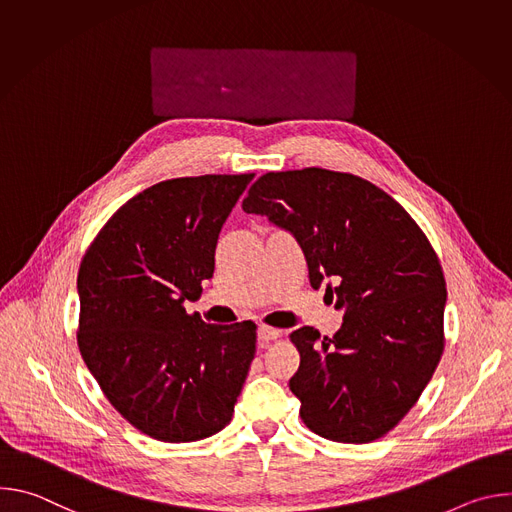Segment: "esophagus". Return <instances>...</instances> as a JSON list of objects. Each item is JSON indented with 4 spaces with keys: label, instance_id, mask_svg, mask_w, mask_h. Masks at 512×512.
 I'll list each match as a JSON object with an SVG mask.
<instances>
[{
    "label": "esophagus",
    "instance_id": "obj_1",
    "mask_svg": "<svg viewBox=\"0 0 512 512\" xmlns=\"http://www.w3.org/2000/svg\"><path fill=\"white\" fill-rule=\"evenodd\" d=\"M257 336H259V340H261V342H273V340H277V338L281 336V330L261 324V326H259V330H257Z\"/></svg>",
    "mask_w": 512,
    "mask_h": 512
}]
</instances>
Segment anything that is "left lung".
<instances>
[{"label": "left lung", "instance_id": "1", "mask_svg": "<svg viewBox=\"0 0 512 512\" xmlns=\"http://www.w3.org/2000/svg\"><path fill=\"white\" fill-rule=\"evenodd\" d=\"M243 210L294 233L310 285L330 281L326 296L344 310L332 338L312 326L289 334L302 421L332 442L379 440L417 403L446 346L448 291L429 239L379 186L322 168L263 174Z\"/></svg>", "mask_w": 512, "mask_h": 512}]
</instances>
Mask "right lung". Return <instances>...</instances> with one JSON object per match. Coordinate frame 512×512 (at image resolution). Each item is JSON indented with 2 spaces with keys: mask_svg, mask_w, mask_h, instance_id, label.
Instances as JSON below:
<instances>
[{
  "mask_svg": "<svg viewBox=\"0 0 512 512\" xmlns=\"http://www.w3.org/2000/svg\"><path fill=\"white\" fill-rule=\"evenodd\" d=\"M253 176L160 182L119 206L83 255L81 356L121 417L158 442L204 440L235 413L257 326L206 324L184 302L212 277L218 233Z\"/></svg>",
  "mask_w": 512,
  "mask_h": 512,
  "instance_id": "obj_1",
  "label": "right lung"
}]
</instances>
